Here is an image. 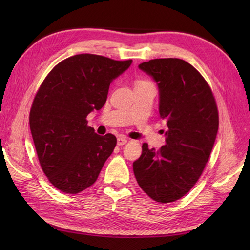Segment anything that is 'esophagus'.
Returning a JSON list of instances; mask_svg holds the SVG:
<instances>
[{
    "mask_svg": "<svg viewBox=\"0 0 250 250\" xmlns=\"http://www.w3.org/2000/svg\"><path fill=\"white\" fill-rule=\"evenodd\" d=\"M127 143V139L125 137H123V135H120V137L117 139V144L118 146H122L124 145V144Z\"/></svg>",
    "mask_w": 250,
    "mask_h": 250,
    "instance_id": "obj_1",
    "label": "esophagus"
}]
</instances>
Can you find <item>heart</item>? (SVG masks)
Returning a JSON list of instances; mask_svg holds the SVG:
<instances>
[{"label": "heart", "mask_w": 250, "mask_h": 250, "mask_svg": "<svg viewBox=\"0 0 250 250\" xmlns=\"http://www.w3.org/2000/svg\"><path fill=\"white\" fill-rule=\"evenodd\" d=\"M143 82H146V81H138L137 84H138V83H143Z\"/></svg>", "instance_id": "b5f03b06"}]
</instances>
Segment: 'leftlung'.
I'll list each match as a JSON object with an SVG mask.
<instances>
[{"mask_svg": "<svg viewBox=\"0 0 250 250\" xmlns=\"http://www.w3.org/2000/svg\"><path fill=\"white\" fill-rule=\"evenodd\" d=\"M139 69L156 82L158 110L168 130L158 151L143 144L133 173L149 197L173 202L197 183L208 161L219 127L216 101L200 73L183 59H152Z\"/></svg>", "mask_w": 250, "mask_h": 250, "instance_id": "obj_1", "label": "left lung"}]
</instances>
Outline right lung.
Here are the masks:
<instances>
[{
  "label": "right lung",
  "instance_id": "obj_1",
  "mask_svg": "<svg viewBox=\"0 0 250 250\" xmlns=\"http://www.w3.org/2000/svg\"><path fill=\"white\" fill-rule=\"evenodd\" d=\"M131 63L78 54L59 62L42 83L30 110V129L42 169L58 190L77 194L99 176L117 139L97 134L86 117L103 107L110 83Z\"/></svg>",
  "mask_w": 250,
  "mask_h": 250
}]
</instances>
